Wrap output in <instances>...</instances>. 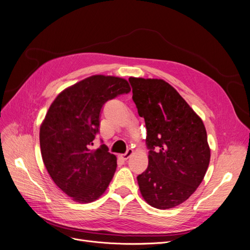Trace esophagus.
Returning a JSON list of instances; mask_svg holds the SVG:
<instances>
[{
    "label": "esophagus",
    "mask_w": 250,
    "mask_h": 250,
    "mask_svg": "<svg viewBox=\"0 0 250 250\" xmlns=\"http://www.w3.org/2000/svg\"><path fill=\"white\" fill-rule=\"evenodd\" d=\"M133 152H134V151H133V149L129 148V149H128L124 154H122V159H123V160H125V161H126V160H128L130 157L132 156Z\"/></svg>",
    "instance_id": "esophagus-1"
}]
</instances>
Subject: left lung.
<instances>
[{"label":"left lung","instance_id":"8db88e82","mask_svg":"<svg viewBox=\"0 0 250 250\" xmlns=\"http://www.w3.org/2000/svg\"><path fill=\"white\" fill-rule=\"evenodd\" d=\"M129 81L138 114L145 118L149 148L147 169L137 176L140 193L152 208H175L194 193L208 168L205 124L165 80L130 77Z\"/></svg>","mask_w":250,"mask_h":250}]
</instances>
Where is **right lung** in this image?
<instances>
[{"instance_id": "add662e5", "label": "right lung", "mask_w": 250, "mask_h": 250, "mask_svg": "<svg viewBox=\"0 0 250 250\" xmlns=\"http://www.w3.org/2000/svg\"><path fill=\"white\" fill-rule=\"evenodd\" d=\"M126 79L92 75L65 88L50 105L40 129L44 167L55 184L72 200L100 198L113 179L117 158L102 145L91 149L104 104L128 93Z\"/></svg>"}]
</instances>
